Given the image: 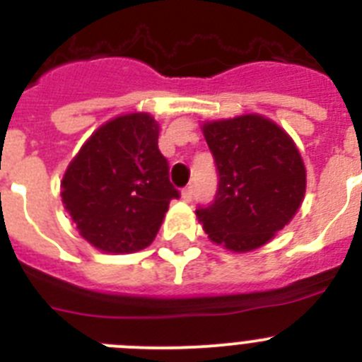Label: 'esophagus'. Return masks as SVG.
Wrapping results in <instances>:
<instances>
[{"label":"esophagus","instance_id":"1","mask_svg":"<svg viewBox=\"0 0 362 362\" xmlns=\"http://www.w3.org/2000/svg\"><path fill=\"white\" fill-rule=\"evenodd\" d=\"M181 197H183V199L187 201V203H190L192 197H194V188H192V187L185 188V190L181 192Z\"/></svg>","mask_w":362,"mask_h":362}]
</instances>
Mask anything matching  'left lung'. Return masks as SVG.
I'll list each match as a JSON object with an SVG mask.
<instances>
[{
  "mask_svg": "<svg viewBox=\"0 0 362 362\" xmlns=\"http://www.w3.org/2000/svg\"><path fill=\"white\" fill-rule=\"evenodd\" d=\"M216 159V201L197 209L209 239L230 252H252L288 225L305 199L306 168L292 137L261 114L203 123Z\"/></svg>",
  "mask_w": 362,
  "mask_h": 362,
  "instance_id": "obj_1",
  "label": "left lung"
}]
</instances>
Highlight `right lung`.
Instances as JSON below:
<instances>
[{
  "instance_id": "1",
  "label": "right lung",
  "mask_w": 362,
  "mask_h": 362,
  "mask_svg": "<svg viewBox=\"0 0 362 362\" xmlns=\"http://www.w3.org/2000/svg\"><path fill=\"white\" fill-rule=\"evenodd\" d=\"M159 123L130 112L101 124L66 166L62 199L79 235L107 254L150 245L179 192L158 148Z\"/></svg>"
}]
</instances>
